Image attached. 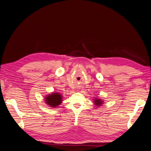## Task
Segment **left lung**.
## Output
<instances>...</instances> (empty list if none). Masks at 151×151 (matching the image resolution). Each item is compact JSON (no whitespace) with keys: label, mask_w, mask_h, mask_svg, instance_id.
Listing matches in <instances>:
<instances>
[{"label":"left lung","mask_w":151,"mask_h":151,"mask_svg":"<svg viewBox=\"0 0 151 151\" xmlns=\"http://www.w3.org/2000/svg\"><path fill=\"white\" fill-rule=\"evenodd\" d=\"M103 102L104 101H103V99L98 98L97 97H96L95 99H93V103H94V104H95L96 106L97 107L101 106L103 104Z\"/></svg>","instance_id":"8db88e82"}]
</instances>
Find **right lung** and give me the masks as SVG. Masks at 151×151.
Returning <instances> with one entry per match:
<instances>
[{"mask_svg":"<svg viewBox=\"0 0 151 151\" xmlns=\"http://www.w3.org/2000/svg\"><path fill=\"white\" fill-rule=\"evenodd\" d=\"M44 101L45 103L50 107L56 108L61 104L63 101V96L58 91H53L52 93H50V94L45 96Z\"/></svg>","mask_w":151,"mask_h":151,"instance_id":"right-lung-1","label":"right lung"}]
</instances>
